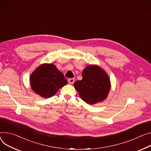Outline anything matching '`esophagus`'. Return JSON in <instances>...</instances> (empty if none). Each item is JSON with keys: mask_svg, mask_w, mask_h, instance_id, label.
I'll list each match as a JSON object with an SVG mask.
<instances>
[{"mask_svg": "<svg viewBox=\"0 0 151 151\" xmlns=\"http://www.w3.org/2000/svg\"><path fill=\"white\" fill-rule=\"evenodd\" d=\"M68 83H69V84H73V83L75 82V79H74V78H70V79H68Z\"/></svg>", "mask_w": 151, "mask_h": 151, "instance_id": "34e87169", "label": "esophagus"}]
</instances>
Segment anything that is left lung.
<instances>
[{
    "label": "left lung",
    "mask_w": 151,
    "mask_h": 151,
    "mask_svg": "<svg viewBox=\"0 0 151 151\" xmlns=\"http://www.w3.org/2000/svg\"><path fill=\"white\" fill-rule=\"evenodd\" d=\"M83 79L74 83L80 98L90 105L101 102L106 99L111 88L108 74L98 65L87 66L82 73Z\"/></svg>",
    "instance_id": "1"
}]
</instances>
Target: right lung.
Here are the masks:
<instances>
[{
    "label": "right lung",
    "mask_w": 151,
    "mask_h": 151,
    "mask_svg": "<svg viewBox=\"0 0 151 151\" xmlns=\"http://www.w3.org/2000/svg\"><path fill=\"white\" fill-rule=\"evenodd\" d=\"M32 90L43 98H49L55 94L67 81L53 64H42L30 76Z\"/></svg>",
    "instance_id": "obj_1"
}]
</instances>
